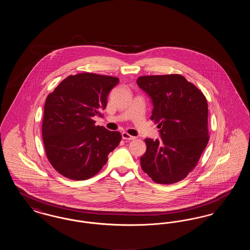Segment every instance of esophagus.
I'll use <instances>...</instances> for the list:
<instances>
[{
	"mask_svg": "<svg viewBox=\"0 0 250 250\" xmlns=\"http://www.w3.org/2000/svg\"><path fill=\"white\" fill-rule=\"evenodd\" d=\"M122 138L125 140V141H133V140H135L136 139V137H133V136H130L128 133H126V132H123L122 133Z\"/></svg>",
	"mask_w": 250,
	"mask_h": 250,
	"instance_id": "obj_1",
	"label": "esophagus"
}]
</instances>
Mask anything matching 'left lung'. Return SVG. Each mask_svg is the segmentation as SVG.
<instances>
[{
    "instance_id": "8db88e82",
    "label": "left lung",
    "mask_w": 250,
    "mask_h": 250,
    "mask_svg": "<svg viewBox=\"0 0 250 250\" xmlns=\"http://www.w3.org/2000/svg\"><path fill=\"white\" fill-rule=\"evenodd\" d=\"M137 83L152 99L151 119L161 138L145 140L142 168L157 184L177 183L194 169L209 141L207 100L178 74L142 76Z\"/></svg>"
}]
</instances>
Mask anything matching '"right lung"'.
I'll return each mask as SVG.
<instances>
[{
  "label": "right lung",
  "mask_w": 250,
  "mask_h": 250,
  "mask_svg": "<svg viewBox=\"0 0 250 250\" xmlns=\"http://www.w3.org/2000/svg\"><path fill=\"white\" fill-rule=\"evenodd\" d=\"M119 79L93 73L68 76L45 102L42 136L46 155L62 176L86 180L95 176L119 145L122 135L95 125Z\"/></svg>",
  "instance_id": "obj_1"
}]
</instances>
